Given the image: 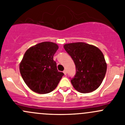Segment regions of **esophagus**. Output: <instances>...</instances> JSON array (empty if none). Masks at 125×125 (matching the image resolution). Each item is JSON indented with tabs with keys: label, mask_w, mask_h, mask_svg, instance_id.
Here are the masks:
<instances>
[{
	"label": "esophagus",
	"mask_w": 125,
	"mask_h": 125,
	"mask_svg": "<svg viewBox=\"0 0 125 125\" xmlns=\"http://www.w3.org/2000/svg\"><path fill=\"white\" fill-rule=\"evenodd\" d=\"M63 73L64 74H65V75H66V73H67V72H66V70H64Z\"/></svg>",
	"instance_id": "1"
}]
</instances>
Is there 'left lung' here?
Returning a JSON list of instances; mask_svg holds the SVG:
<instances>
[{"label": "left lung", "mask_w": 125, "mask_h": 125, "mask_svg": "<svg viewBox=\"0 0 125 125\" xmlns=\"http://www.w3.org/2000/svg\"><path fill=\"white\" fill-rule=\"evenodd\" d=\"M63 47L75 65L76 73L71 79L75 89L81 93H88L97 89L107 69L102 51L96 46L83 42L65 44Z\"/></svg>", "instance_id": "obj_1"}]
</instances>
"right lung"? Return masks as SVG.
<instances>
[{"instance_id": "obj_1", "label": "right lung", "mask_w": 125, "mask_h": 125, "mask_svg": "<svg viewBox=\"0 0 125 125\" xmlns=\"http://www.w3.org/2000/svg\"><path fill=\"white\" fill-rule=\"evenodd\" d=\"M59 49L51 42L40 43L25 52L20 63L21 74L32 91L47 94L55 89L64 74L58 71L53 56Z\"/></svg>"}]
</instances>
